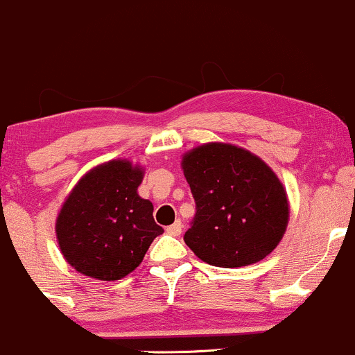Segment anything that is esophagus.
Instances as JSON below:
<instances>
[{"mask_svg":"<svg viewBox=\"0 0 355 355\" xmlns=\"http://www.w3.org/2000/svg\"><path fill=\"white\" fill-rule=\"evenodd\" d=\"M182 229H183L182 222H180V220H177V222L172 223V225L166 227V234L173 235V237H178V235L182 234Z\"/></svg>","mask_w":355,"mask_h":355,"instance_id":"esophagus-1","label":"esophagus"}]
</instances>
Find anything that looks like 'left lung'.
<instances>
[{
  "mask_svg": "<svg viewBox=\"0 0 355 355\" xmlns=\"http://www.w3.org/2000/svg\"><path fill=\"white\" fill-rule=\"evenodd\" d=\"M197 203L185 243L215 267L260 262L282 240L291 217L285 187L260 157L242 146L210 141L182 157Z\"/></svg>",
  "mask_w": 355,
  "mask_h": 355,
  "instance_id": "8db88e82",
  "label": "left lung"
}]
</instances>
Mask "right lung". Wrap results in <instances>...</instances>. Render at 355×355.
<instances>
[{"instance_id":"right-lung-1","label":"right lung","mask_w":355,"mask_h":355,"mask_svg":"<svg viewBox=\"0 0 355 355\" xmlns=\"http://www.w3.org/2000/svg\"><path fill=\"white\" fill-rule=\"evenodd\" d=\"M144 175V166L115 158L88 170L64 198L55 232L76 272L96 280L123 279L164 234L152 202L138 195Z\"/></svg>"}]
</instances>
